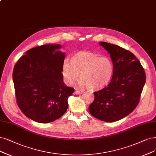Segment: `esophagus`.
<instances>
[{
    "mask_svg": "<svg viewBox=\"0 0 156 156\" xmlns=\"http://www.w3.org/2000/svg\"><path fill=\"white\" fill-rule=\"evenodd\" d=\"M74 93L76 94L79 95V94H82V93H83V91L78 90H75V92H74Z\"/></svg>",
    "mask_w": 156,
    "mask_h": 156,
    "instance_id": "esophagus-1",
    "label": "esophagus"
}]
</instances>
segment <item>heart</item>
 <instances>
[{
	"label": "heart",
	"instance_id": "b5f03b06",
	"mask_svg": "<svg viewBox=\"0 0 156 156\" xmlns=\"http://www.w3.org/2000/svg\"><path fill=\"white\" fill-rule=\"evenodd\" d=\"M114 73V66L107 57L93 52L80 51L73 55L69 62L63 63L62 74L66 82L73 85L80 78V86L92 90H99L107 87Z\"/></svg>",
	"mask_w": 156,
	"mask_h": 156
}]
</instances>
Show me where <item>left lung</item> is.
Here are the masks:
<instances>
[{"label": "left lung", "mask_w": 156, "mask_h": 156, "mask_svg": "<svg viewBox=\"0 0 156 156\" xmlns=\"http://www.w3.org/2000/svg\"><path fill=\"white\" fill-rule=\"evenodd\" d=\"M114 66L111 82L94 92L89 107L92 116L106 122H116L133 111L140 102L146 75L140 60L130 51L117 45L101 42Z\"/></svg>", "instance_id": "left-lung-1"}]
</instances>
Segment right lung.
Instances as JSON below:
<instances>
[{
	"label": "right lung",
	"mask_w": 156,
	"mask_h": 156,
	"mask_svg": "<svg viewBox=\"0 0 156 156\" xmlns=\"http://www.w3.org/2000/svg\"><path fill=\"white\" fill-rule=\"evenodd\" d=\"M60 45L48 44L28 50L14 66L16 103L26 116L47 123L62 117L74 89L63 82L65 54Z\"/></svg>",
	"instance_id": "1"
}]
</instances>
